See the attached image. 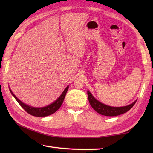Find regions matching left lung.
Returning <instances> with one entry per match:
<instances>
[{
  "instance_id": "8db88e82",
  "label": "left lung",
  "mask_w": 153,
  "mask_h": 153,
  "mask_svg": "<svg viewBox=\"0 0 153 153\" xmlns=\"http://www.w3.org/2000/svg\"><path fill=\"white\" fill-rule=\"evenodd\" d=\"M87 95H88L89 102L92 108L100 114L106 116H116L124 114L130 110L137 101V100H135L134 102L126 106L114 107L100 102L93 96L89 91H87Z\"/></svg>"
}]
</instances>
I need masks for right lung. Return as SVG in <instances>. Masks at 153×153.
I'll use <instances>...</instances> for the list:
<instances>
[{
  "mask_svg": "<svg viewBox=\"0 0 153 153\" xmlns=\"http://www.w3.org/2000/svg\"><path fill=\"white\" fill-rule=\"evenodd\" d=\"M68 88H69V85H68L66 87V89L64 90V91L62 93L60 97H58L55 101H54L53 103L50 104V105H48V106H44V107H33V106L26 105V104L22 102L20 100L16 97L14 94L12 92V91L10 87H9V89L12 96L14 97L16 100H17L19 104V105H20L27 113L34 116L45 117V116H47L53 114V113L56 112L57 110L60 108V107L61 106L62 104L64 101V99L65 98V96H66V94L68 91Z\"/></svg>",
  "mask_w": 153,
  "mask_h": 153,
  "instance_id": "1",
  "label": "right lung"
}]
</instances>
